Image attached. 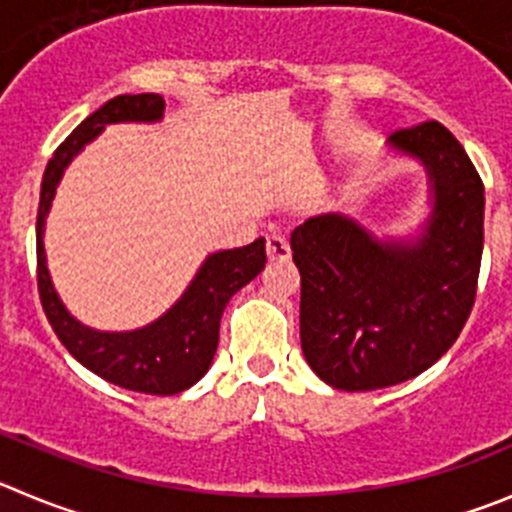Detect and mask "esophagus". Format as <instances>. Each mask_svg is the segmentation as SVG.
<instances>
[{"mask_svg": "<svg viewBox=\"0 0 512 512\" xmlns=\"http://www.w3.org/2000/svg\"><path fill=\"white\" fill-rule=\"evenodd\" d=\"M266 256H269V261H289L291 256L289 243H286L281 236H269L266 238Z\"/></svg>", "mask_w": 512, "mask_h": 512, "instance_id": "esophagus-1", "label": "esophagus"}]
</instances>
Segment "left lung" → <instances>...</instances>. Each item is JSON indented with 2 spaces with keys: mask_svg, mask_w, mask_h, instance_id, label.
I'll list each match as a JSON object with an SVG mask.
<instances>
[{
  "mask_svg": "<svg viewBox=\"0 0 512 512\" xmlns=\"http://www.w3.org/2000/svg\"><path fill=\"white\" fill-rule=\"evenodd\" d=\"M397 150L425 160L435 213L417 243H382L326 213L291 233L301 274V349L309 367L344 392L417 377L460 337L478 294L483 178L437 120L392 133Z\"/></svg>",
  "mask_w": 512,
  "mask_h": 512,
  "instance_id": "8db88e82",
  "label": "left lung"
}]
</instances>
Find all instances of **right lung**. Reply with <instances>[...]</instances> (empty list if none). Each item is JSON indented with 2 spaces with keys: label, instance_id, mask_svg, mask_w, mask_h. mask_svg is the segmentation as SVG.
Segmentation results:
<instances>
[{
  "label": "right lung",
  "instance_id": "1",
  "mask_svg": "<svg viewBox=\"0 0 512 512\" xmlns=\"http://www.w3.org/2000/svg\"><path fill=\"white\" fill-rule=\"evenodd\" d=\"M165 100L155 92L140 95H118L107 100L100 110L82 120L50 158L42 178L40 208H37V291L47 321L55 329L57 339L67 352L85 364L90 372L113 382L118 387L143 394H178L196 384L211 367L218 347V324L228 299L253 276H259L266 264L264 238L233 251L208 256L203 269L188 286L183 299L155 324L128 334L92 332L80 321L72 319L57 299L45 266L42 228L55 196L57 180L70 163L72 155L90 143L107 123L123 120H158L163 115Z\"/></svg>",
  "mask_w": 512,
  "mask_h": 512
}]
</instances>
